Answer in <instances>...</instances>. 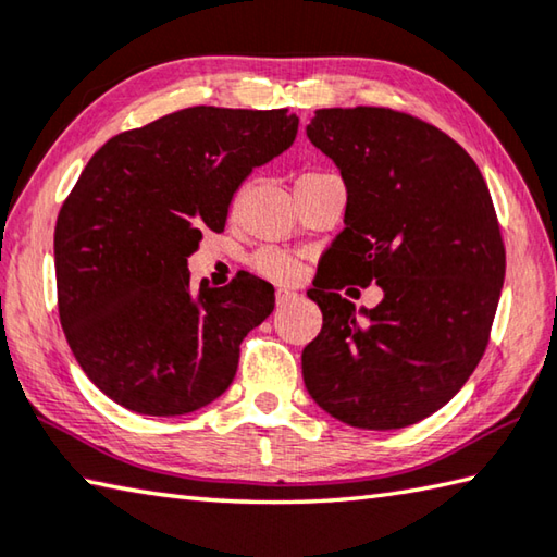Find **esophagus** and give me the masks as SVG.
I'll return each mask as SVG.
<instances>
[{
	"mask_svg": "<svg viewBox=\"0 0 557 557\" xmlns=\"http://www.w3.org/2000/svg\"><path fill=\"white\" fill-rule=\"evenodd\" d=\"M299 295L295 289H287V287H280L277 292H275V299H277V305L280 307H285V305H289V301H295Z\"/></svg>",
	"mask_w": 557,
	"mask_h": 557,
	"instance_id": "34e87169",
	"label": "esophagus"
}]
</instances>
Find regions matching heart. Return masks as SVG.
I'll use <instances>...</instances> for the list:
<instances>
[{
    "label": "heart",
    "instance_id": "1",
    "mask_svg": "<svg viewBox=\"0 0 557 557\" xmlns=\"http://www.w3.org/2000/svg\"><path fill=\"white\" fill-rule=\"evenodd\" d=\"M250 262H252V268L260 272V275H265L270 280H280V282L292 280L299 270L295 258H289L287 252L275 250V248L258 250Z\"/></svg>",
    "mask_w": 557,
    "mask_h": 557
}]
</instances>
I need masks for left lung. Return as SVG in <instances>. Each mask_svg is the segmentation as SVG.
I'll return each instance as SVG.
<instances>
[{
  "mask_svg": "<svg viewBox=\"0 0 557 557\" xmlns=\"http://www.w3.org/2000/svg\"><path fill=\"white\" fill-rule=\"evenodd\" d=\"M307 136L341 170L348 205L307 292L323 326L301 375L348 426H411L446 407L487 348L507 270L487 182L448 134L394 109H319ZM348 281H377L383 301L356 312L337 295Z\"/></svg>",
  "mask_w": 557,
  "mask_h": 557,
  "instance_id": "8db88e82",
  "label": "left lung"
}]
</instances>
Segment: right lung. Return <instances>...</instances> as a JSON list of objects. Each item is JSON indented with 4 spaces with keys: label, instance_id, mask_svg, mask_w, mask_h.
<instances>
[{
    "label": "right lung",
    "instance_id": "1",
    "mask_svg": "<svg viewBox=\"0 0 557 557\" xmlns=\"http://www.w3.org/2000/svg\"><path fill=\"white\" fill-rule=\"evenodd\" d=\"M287 109L189 107L89 158L55 224L58 311L79 368L109 399L180 417L228 389L240 341L275 309L250 272L189 285L201 231H224L252 168L295 144Z\"/></svg>",
    "mask_w": 557,
    "mask_h": 557
}]
</instances>
